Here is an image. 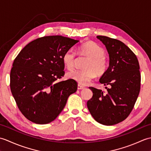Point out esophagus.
I'll list each match as a JSON object with an SVG mask.
<instances>
[{"instance_id":"esophagus-1","label":"esophagus","mask_w":151,"mask_h":151,"mask_svg":"<svg viewBox=\"0 0 151 151\" xmlns=\"http://www.w3.org/2000/svg\"><path fill=\"white\" fill-rule=\"evenodd\" d=\"M77 88H78V89H84V86H82L80 85V84H78V85Z\"/></svg>"}]
</instances>
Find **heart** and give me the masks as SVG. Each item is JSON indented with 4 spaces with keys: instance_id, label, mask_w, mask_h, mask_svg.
Instances as JSON below:
<instances>
[{
    "instance_id": "b5f03b06",
    "label": "heart",
    "mask_w": 151,
    "mask_h": 151,
    "mask_svg": "<svg viewBox=\"0 0 151 151\" xmlns=\"http://www.w3.org/2000/svg\"><path fill=\"white\" fill-rule=\"evenodd\" d=\"M78 53L89 58L86 63L85 70H74L67 73V77L74 80L82 85L88 84L95 78L97 73L104 74L107 69L108 62L104 56L103 48L94 41H89L83 43L79 47ZM76 53L71 49L65 51L62 56L64 65L68 70L75 67Z\"/></svg>"
}]
</instances>
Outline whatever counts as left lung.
<instances>
[{
	"label": "left lung",
	"mask_w": 151,
	"mask_h": 151,
	"mask_svg": "<svg viewBox=\"0 0 151 151\" xmlns=\"http://www.w3.org/2000/svg\"><path fill=\"white\" fill-rule=\"evenodd\" d=\"M106 48L109 67L99 82L107 91L89 87L92 98L87 106L95 121L114 125L124 121L132 111L140 91L141 75L136 56L122 41L106 36H97Z\"/></svg>",
	"instance_id": "obj_1"
}]
</instances>
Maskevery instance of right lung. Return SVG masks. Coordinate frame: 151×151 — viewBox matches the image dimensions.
<instances>
[{
	"mask_svg": "<svg viewBox=\"0 0 151 151\" xmlns=\"http://www.w3.org/2000/svg\"><path fill=\"white\" fill-rule=\"evenodd\" d=\"M78 40L62 36L40 37L27 45L13 63L10 89L19 110L28 120L43 124L54 121L77 90L64 76L62 56Z\"/></svg>",
	"mask_w": 151,
	"mask_h": 151,
	"instance_id": "right-lung-1",
	"label": "right lung"
}]
</instances>
